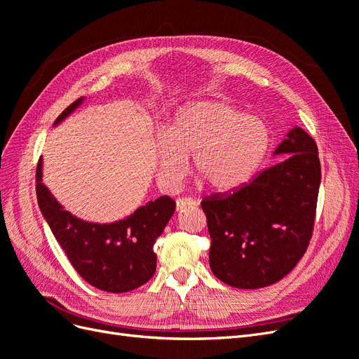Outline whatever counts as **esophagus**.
<instances>
[{"instance_id": "obj_1", "label": "esophagus", "mask_w": 359, "mask_h": 359, "mask_svg": "<svg viewBox=\"0 0 359 359\" xmlns=\"http://www.w3.org/2000/svg\"><path fill=\"white\" fill-rule=\"evenodd\" d=\"M196 205V201H193L190 198H180L177 199V211H182L184 208H187V206H193Z\"/></svg>"}]
</instances>
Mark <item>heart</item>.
I'll list each match as a JSON object with an SVG mask.
<instances>
[{"mask_svg": "<svg viewBox=\"0 0 359 359\" xmlns=\"http://www.w3.org/2000/svg\"><path fill=\"white\" fill-rule=\"evenodd\" d=\"M271 132L262 118L235 106L206 100L180 109L168 132L156 139L157 173L166 187L182 180L193 154V169L208 187L233 190L264 161Z\"/></svg>", "mask_w": 359, "mask_h": 359, "instance_id": "b5f03b06", "label": "heart"}]
</instances>
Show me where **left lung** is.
Returning <instances> with one entry per match:
<instances>
[{
  "label": "left lung",
  "instance_id": "left-lung-1",
  "mask_svg": "<svg viewBox=\"0 0 359 359\" xmlns=\"http://www.w3.org/2000/svg\"><path fill=\"white\" fill-rule=\"evenodd\" d=\"M274 156L283 157L241 189L201 203L212 274L238 289L265 287L286 277L311 238L320 187L316 142L293 127Z\"/></svg>",
  "mask_w": 359,
  "mask_h": 359
}]
</instances>
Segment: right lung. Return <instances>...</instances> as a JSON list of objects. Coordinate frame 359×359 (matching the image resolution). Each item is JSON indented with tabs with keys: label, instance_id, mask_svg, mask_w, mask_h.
Returning a JSON list of instances; mask_svg holds the SVG:
<instances>
[{
	"label": "right lung",
	"instance_id": "obj_1",
	"mask_svg": "<svg viewBox=\"0 0 359 359\" xmlns=\"http://www.w3.org/2000/svg\"><path fill=\"white\" fill-rule=\"evenodd\" d=\"M83 100L81 97L72 103L53 126L62 123ZM41 178L40 158L36 173L40 211L70 264L85 281L104 292L123 293L145 285L154 276L157 255L153 247L175 212V201L160 196L121 220L93 223L64 210Z\"/></svg>",
	"mask_w": 359,
	"mask_h": 359
}]
</instances>
